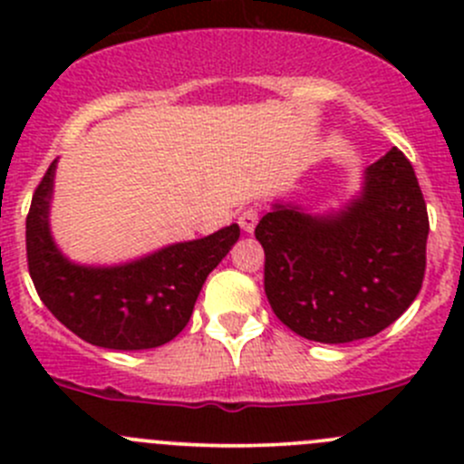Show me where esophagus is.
Instances as JSON below:
<instances>
[{"label":"esophagus","mask_w":464,"mask_h":464,"mask_svg":"<svg viewBox=\"0 0 464 464\" xmlns=\"http://www.w3.org/2000/svg\"><path fill=\"white\" fill-rule=\"evenodd\" d=\"M258 218H260L258 208H245L240 213V218H237V224H240V228L245 233H254L256 224H258Z\"/></svg>","instance_id":"34e87169"}]
</instances>
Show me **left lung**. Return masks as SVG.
<instances>
[{
	"instance_id": "left-lung-1",
	"label": "left lung",
	"mask_w": 464,
	"mask_h": 464,
	"mask_svg": "<svg viewBox=\"0 0 464 464\" xmlns=\"http://www.w3.org/2000/svg\"><path fill=\"white\" fill-rule=\"evenodd\" d=\"M256 237L274 314L310 341L350 343L386 330L420 294L429 215L413 166L391 148L343 208L276 202Z\"/></svg>"
}]
</instances>
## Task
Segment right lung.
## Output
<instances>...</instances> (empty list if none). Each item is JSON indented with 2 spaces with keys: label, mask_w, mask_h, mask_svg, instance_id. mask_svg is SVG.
Masks as SVG:
<instances>
[{
  "label": "right lung",
  "mask_w": 464,
  "mask_h": 464,
  "mask_svg": "<svg viewBox=\"0 0 464 464\" xmlns=\"http://www.w3.org/2000/svg\"><path fill=\"white\" fill-rule=\"evenodd\" d=\"M55 166L58 159L33 193L26 218L29 274L46 310L98 348L148 350L175 339L190 321L206 276L240 237V227L231 224L125 265H76L51 236Z\"/></svg>",
  "instance_id": "1"
}]
</instances>
